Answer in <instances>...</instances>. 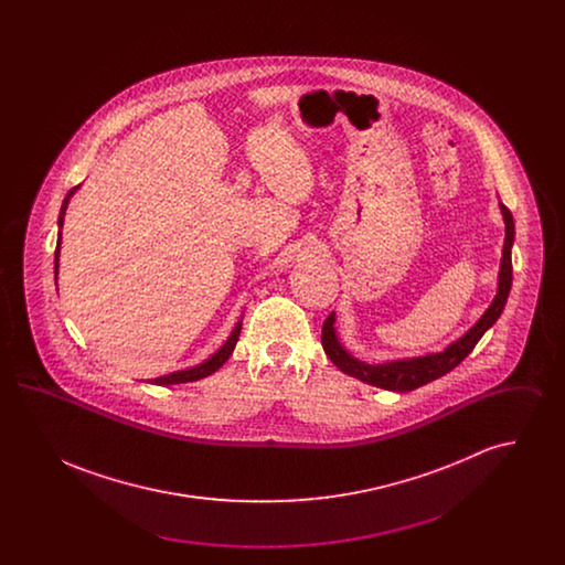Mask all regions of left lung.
Masks as SVG:
<instances>
[{
  "label": "left lung",
  "instance_id": "left-lung-1",
  "mask_svg": "<svg viewBox=\"0 0 565 565\" xmlns=\"http://www.w3.org/2000/svg\"><path fill=\"white\" fill-rule=\"evenodd\" d=\"M500 210H502L504 224H507V239H504L502 263H500L498 295L493 298L491 307L484 311L483 318L475 323L459 341H456L451 348H447L443 353H431V355H424V358H413V360H401V362H387V364L371 366V364L358 362L355 358H351L350 353L341 348V343L337 339V332H334V313H330L322 326V348L326 355L332 360V364L337 369H341L345 375L355 376L364 383H371V385L383 387V390H392V392L417 390V387L430 383L438 376L447 375L449 371L456 369L457 364H461L463 358L475 350V345L481 341L484 332L498 322V318L504 311L509 292H511V247L512 242H514V220H512L511 210L504 203H500Z\"/></svg>",
  "mask_w": 565,
  "mask_h": 565
}]
</instances>
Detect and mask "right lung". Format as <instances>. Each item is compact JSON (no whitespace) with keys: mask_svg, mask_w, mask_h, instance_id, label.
Masks as SVG:
<instances>
[{"mask_svg":"<svg viewBox=\"0 0 565 565\" xmlns=\"http://www.w3.org/2000/svg\"><path fill=\"white\" fill-rule=\"evenodd\" d=\"M76 189H78V186H76ZM76 189H72L67 192V196H65V201H63V205H61L58 226L63 224V215H65V210H67L70 196L76 192ZM58 243H61V233H58ZM58 243H56V249H54V275H56V269H58ZM239 334H242V322L235 326V330H233V334L228 337V341L224 343V348L217 350V353H214L210 360H205L203 364H199V366H194V369H189V371H178V373H173V375L152 379V383H154V385H175V383H189V381H199V379H203V376L212 375V373H215V371L231 358V353H233L237 341H239Z\"/></svg>","mask_w":565,"mask_h":565,"instance_id":"obj_1","label":"right lung"}]
</instances>
